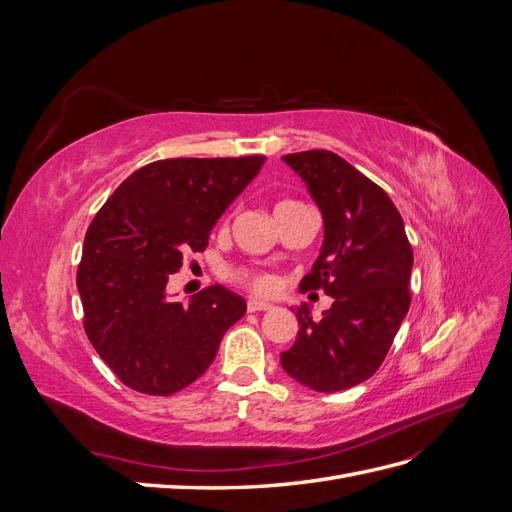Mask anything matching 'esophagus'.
<instances>
[{
	"label": "esophagus",
	"mask_w": 512,
	"mask_h": 512,
	"mask_svg": "<svg viewBox=\"0 0 512 512\" xmlns=\"http://www.w3.org/2000/svg\"><path fill=\"white\" fill-rule=\"evenodd\" d=\"M267 309H273V305L269 301H262V299L247 301V312H267Z\"/></svg>",
	"instance_id": "obj_1"
}]
</instances>
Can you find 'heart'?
<instances>
[{
  "instance_id": "b5f03b06",
  "label": "heart",
  "mask_w": 512,
  "mask_h": 512,
  "mask_svg": "<svg viewBox=\"0 0 512 512\" xmlns=\"http://www.w3.org/2000/svg\"><path fill=\"white\" fill-rule=\"evenodd\" d=\"M247 282H250L258 290H269L273 286V280L269 275H250L247 277Z\"/></svg>"
}]
</instances>
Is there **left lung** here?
<instances>
[{
  "label": "left lung",
  "instance_id": "left-lung-1",
  "mask_svg": "<svg viewBox=\"0 0 512 512\" xmlns=\"http://www.w3.org/2000/svg\"><path fill=\"white\" fill-rule=\"evenodd\" d=\"M282 160L307 185L324 224L320 256L301 290L322 288L333 299L320 320L305 303L292 309L299 333L282 367L312 391H346L376 374L408 314L412 247L393 200L337 153L314 149Z\"/></svg>",
  "mask_w": 512,
  "mask_h": 512
}]
</instances>
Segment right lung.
<instances>
[{
  "label": "right lung",
  "mask_w": 512,
  "mask_h": 512,
  "mask_svg": "<svg viewBox=\"0 0 512 512\" xmlns=\"http://www.w3.org/2000/svg\"><path fill=\"white\" fill-rule=\"evenodd\" d=\"M267 158H175L138 168L89 224L76 273L85 333L130 389L173 395L205 374L247 303L220 284L188 303L166 290L183 254L203 252Z\"/></svg>",
  "instance_id": "right-lung-1"
}]
</instances>
